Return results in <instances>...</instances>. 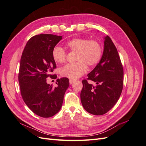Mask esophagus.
<instances>
[{
	"mask_svg": "<svg viewBox=\"0 0 146 146\" xmlns=\"http://www.w3.org/2000/svg\"><path fill=\"white\" fill-rule=\"evenodd\" d=\"M74 80H72V79H69V83L70 85H71V84H72L74 82Z\"/></svg>",
	"mask_w": 146,
	"mask_h": 146,
	"instance_id": "esophagus-1",
	"label": "esophagus"
}]
</instances>
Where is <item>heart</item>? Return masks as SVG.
<instances>
[{
    "mask_svg": "<svg viewBox=\"0 0 146 146\" xmlns=\"http://www.w3.org/2000/svg\"><path fill=\"white\" fill-rule=\"evenodd\" d=\"M66 47L70 52H76L74 64H68L60 70L61 75L70 79L81 77L89 68L94 67L98 64L102 55V44L96 39L86 38H75L66 43ZM52 58L57 64L66 62L67 54L63 48L56 46L52 50Z\"/></svg>",
    "mask_w": 146,
    "mask_h": 146,
    "instance_id": "b5f03b06",
    "label": "heart"
}]
</instances>
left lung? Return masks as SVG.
I'll list each match as a JSON object with an SVG mask.
<instances>
[{"label": "left lung", "mask_w": 146, "mask_h": 146, "mask_svg": "<svg viewBox=\"0 0 146 146\" xmlns=\"http://www.w3.org/2000/svg\"><path fill=\"white\" fill-rule=\"evenodd\" d=\"M123 69L116 46L108 36L105 37L104 50L100 62L88 78L83 80L82 104L86 111L102 115L110 111L120 98L123 85ZM88 80L96 83L90 84Z\"/></svg>", "instance_id": "1"}]
</instances>
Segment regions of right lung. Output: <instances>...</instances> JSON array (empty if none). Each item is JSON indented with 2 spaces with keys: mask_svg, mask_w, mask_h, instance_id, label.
<instances>
[{
  "mask_svg": "<svg viewBox=\"0 0 146 146\" xmlns=\"http://www.w3.org/2000/svg\"><path fill=\"white\" fill-rule=\"evenodd\" d=\"M62 39L52 34H39L31 38L21 56L18 80L22 98L36 115L50 117L61 108L66 90L69 85L66 77L57 79V86L47 83L46 78H56L52 74L56 68L52 58V50Z\"/></svg>",
  "mask_w": 146,
  "mask_h": 146,
  "instance_id": "right-lung-1",
  "label": "right lung"
}]
</instances>
